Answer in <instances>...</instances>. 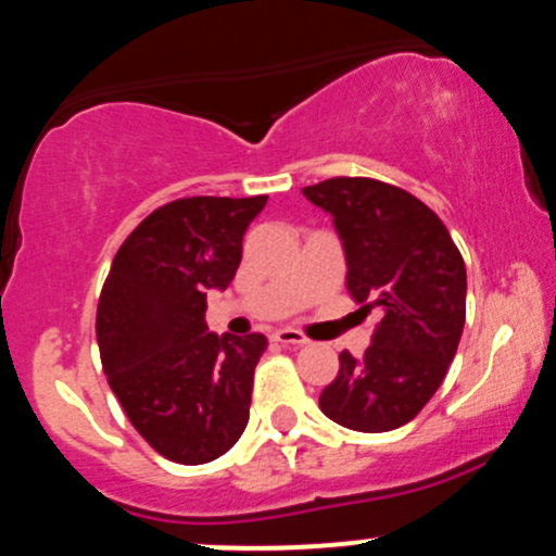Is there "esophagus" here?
Listing matches in <instances>:
<instances>
[{
    "instance_id": "1",
    "label": "esophagus",
    "mask_w": 556,
    "mask_h": 556,
    "mask_svg": "<svg viewBox=\"0 0 556 556\" xmlns=\"http://www.w3.org/2000/svg\"><path fill=\"white\" fill-rule=\"evenodd\" d=\"M273 342L286 344V348H302V344H307V337L302 331H296V328H278L273 333Z\"/></svg>"
}]
</instances>
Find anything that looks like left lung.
I'll return each instance as SVG.
<instances>
[{
	"instance_id": "8db88e82",
	"label": "left lung",
	"mask_w": 556,
	"mask_h": 556,
	"mask_svg": "<svg viewBox=\"0 0 556 556\" xmlns=\"http://www.w3.org/2000/svg\"><path fill=\"white\" fill-rule=\"evenodd\" d=\"M333 217L348 291L381 320L363 357L339 355L320 410L355 432H390L414 419L443 384L467 320V267L443 219L416 195L371 177L302 188Z\"/></svg>"
}]
</instances>
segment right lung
I'll return each instance as SVG.
<instances>
[{"label":"right lung","mask_w":556,"mask_h":556,"mask_svg":"<svg viewBox=\"0 0 556 556\" xmlns=\"http://www.w3.org/2000/svg\"><path fill=\"white\" fill-rule=\"evenodd\" d=\"M265 204L267 195L164 204L129 232L100 291L103 371L132 427L169 462H214L249 424L267 339L208 331L206 291L236 278L243 232Z\"/></svg>","instance_id":"add662e5"}]
</instances>
